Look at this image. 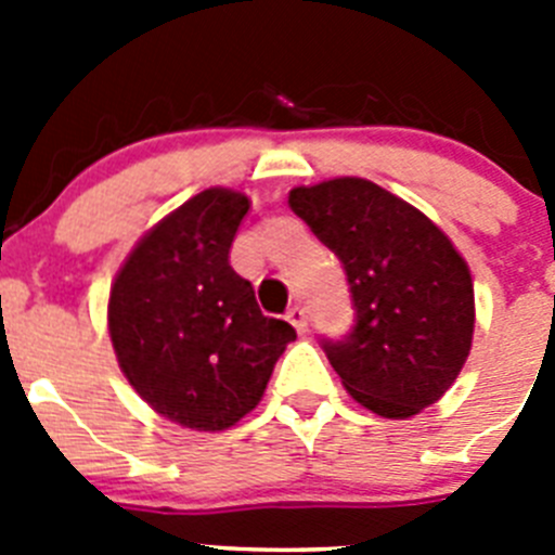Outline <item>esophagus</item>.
<instances>
[{"label":"esophagus","mask_w":555,"mask_h":555,"mask_svg":"<svg viewBox=\"0 0 555 555\" xmlns=\"http://www.w3.org/2000/svg\"><path fill=\"white\" fill-rule=\"evenodd\" d=\"M286 317H288V322H292V325L297 327L300 333L308 331V317H306V308L302 306H292L286 311Z\"/></svg>","instance_id":"34e87169"}]
</instances>
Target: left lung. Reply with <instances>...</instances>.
I'll return each instance as SVG.
<instances>
[{"label":"left lung","mask_w":555,"mask_h":555,"mask_svg":"<svg viewBox=\"0 0 555 555\" xmlns=\"http://www.w3.org/2000/svg\"><path fill=\"white\" fill-rule=\"evenodd\" d=\"M288 205L347 274L350 333L320 338L345 389L389 420L436 403L467 361L475 325L473 278L448 235L361 178L294 189Z\"/></svg>","instance_id":"obj_1"}]
</instances>
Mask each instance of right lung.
Here are the masks:
<instances>
[{
  "instance_id": "obj_1",
  "label": "right lung",
  "mask_w": 555,
  "mask_h": 555,
  "mask_svg": "<svg viewBox=\"0 0 555 555\" xmlns=\"http://www.w3.org/2000/svg\"><path fill=\"white\" fill-rule=\"evenodd\" d=\"M249 199L208 189L132 249L111 288V338L121 372L171 423L222 430L258 405L278 358L297 338L263 317L230 267Z\"/></svg>"
}]
</instances>
